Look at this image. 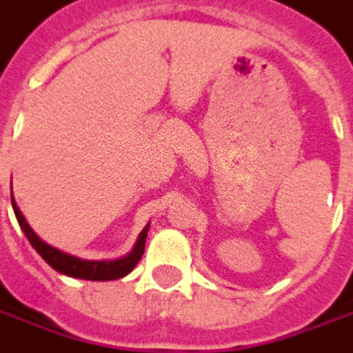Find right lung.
I'll return each mask as SVG.
<instances>
[{"label":"right lung","instance_id":"right-lung-1","mask_svg":"<svg viewBox=\"0 0 353 353\" xmlns=\"http://www.w3.org/2000/svg\"><path fill=\"white\" fill-rule=\"evenodd\" d=\"M10 201H12V210H14L18 225H20V228L23 230L26 237L32 245V248L46 259V263L51 265V267H53L57 272H60V274L92 281L117 280V278L127 276L128 272L138 265L141 256H143L149 225H147L145 228H143V232L139 234L138 241H136V245H134L132 248V252L127 254L125 258L110 259V261H90V259H81L77 258V256H72V254L62 252L59 248L51 247V245H48L46 241H42V239L32 232V228L26 221L23 214L20 212V208H18V204L14 202V196H10Z\"/></svg>","mask_w":353,"mask_h":353}]
</instances>
